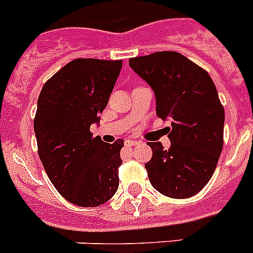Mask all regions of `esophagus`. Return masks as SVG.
Returning a JSON list of instances; mask_svg holds the SVG:
<instances>
[{"instance_id": "34e87169", "label": "esophagus", "mask_w": 253, "mask_h": 253, "mask_svg": "<svg viewBox=\"0 0 253 253\" xmlns=\"http://www.w3.org/2000/svg\"><path fill=\"white\" fill-rule=\"evenodd\" d=\"M125 142H126V145H129V146H134V145L138 143V141H136V139H126Z\"/></svg>"}]
</instances>
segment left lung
<instances>
[{
  "mask_svg": "<svg viewBox=\"0 0 253 253\" xmlns=\"http://www.w3.org/2000/svg\"><path fill=\"white\" fill-rule=\"evenodd\" d=\"M129 66L154 90L157 115L171 121L169 150L147 142L149 180L167 197H192L213 176L223 147L225 110L215 84L207 70L172 50L133 57Z\"/></svg>",
  "mask_w": 253,
  "mask_h": 253,
  "instance_id": "obj_1",
  "label": "left lung"
}]
</instances>
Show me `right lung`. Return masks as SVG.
<instances>
[{
	"mask_svg": "<svg viewBox=\"0 0 253 253\" xmlns=\"http://www.w3.org/2000/svg\"><path fill=\"white\" fill-rule=\"evenodd\" d=\"M121 66V60H73L46 81L38 99L40 161L58 193L78 207L102 205L119 187L124 141L103 142L90 126L99 123Z\"/></svg>",
	"mask_w": 253,
	"mask_h": 253,
	"instance_id": "add662e5",
	"label": "right lung"
}]
</instances>
